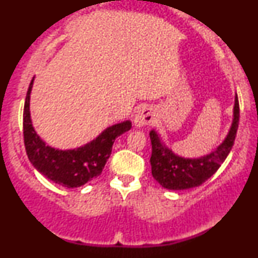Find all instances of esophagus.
I'll return each mask as SVG.
<instances>
[{"label":"esophagus","instance_id":"1","mask_svg":"<svg viewBox=\"0 0 258 258\" xmlns=\"http://www.w3.org/2000/svg\"><path fill=\"white\" fill-rule=\"evenodd\" d=\"M155 110H154L152 106L144 105L136 112L135 117H133V125L137 127V128H141V127L146 125H152V123L155 122Z\"/></svg>","mask_w":258,"mask_h":258}]
</instances>
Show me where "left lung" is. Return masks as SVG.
I'll use <instances>...</instances> for the list:
<instances>
[{
  "label": "left lung",
  "instance_id": "8db88e82",
  "mask_svg": "<svg viewBox=\"0 0 258 258\" xmlns=\"http://www.w3.org/2000/svg\"><path fill=\"white\" fill-rule=\"evenodd\" d=\"M239 125L238 94L234 97L233 120L222 143L210 154L199 158H185L173 153L155 130L149 132L152 141V174L160 185L168 190H184L203 184L214 174L232 150Z\"/></svg>",
  "mask_w": 258,
  "mask_h": 258
}]
</instances>
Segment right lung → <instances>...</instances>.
<instances>
[{
	"instance_id": "add662e5",
	"label": "right lung",
	"mask_w": 258,
	"mask_h": 258,
	"mask_svg": "<svg viewBox=\"0 0 258 258\" xmlns=\"http://www.w3.org/2000/svg\"><path fill=\"white\" fill-rule=\"evenodd\" d=\"M34 80L32 78L26 93L23 114V133L28 158L38 172L55 184L67 188L84 185L102 173L115 139L131 130V121L125 120L106 127L96 138L74 149H57L48 146L32 125L30 94Z\"/></svg>"
}]
</instances>
